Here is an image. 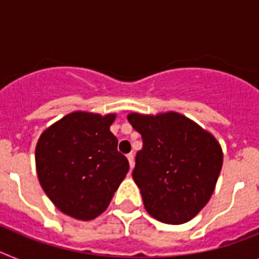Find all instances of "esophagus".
I'll use <instances>...</instances> for the list:
<instances>
[{"mask_svg":"<svg viewBox=\"0 0 259 259\" xmlns=\"http://www.w3.org/2000/svg\"><path fill=\"white\" fill-rule=\"evenodd\" d=\"M126 156H127V160H129L130 170H133V167H134V154L133 153H129Z\"/></svg>","mask_w":259,"mask_h":259,"instance_id":"34e87169","label":"esophagus"}]
</instances>
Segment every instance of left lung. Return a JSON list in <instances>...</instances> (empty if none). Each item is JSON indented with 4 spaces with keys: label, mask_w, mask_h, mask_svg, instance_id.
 <instances>
[{
    "label": "left lung",
    "mask_w": 259,
    "mask_h": 259,
    "mask_svg": "<svg viewBox=\"0 0 259 259\" xmlns=\"http://www.w3.org/2000/svg\"><path fill=\"white\" fill-rule=\"evenodd\" d=\"M127 121L141 134L133 179L147 213L164 224H184L205 207L223 166L220 143L207 130L175 112Z\"/></svg>",
    "instance_id": "obj_1"
}]
</instances>
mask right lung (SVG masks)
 <instances>
[{"label":"right lung","instance_id":"right-lung-1","mask_svg":"<svg viewBox=\"0 0 259 259\" xmlns=\"http://www.w3.org/2000/svg\"><path fill=\"white\" fill-rule=\"evenodd\" d=\"M116 114L73 112L39 137V183L54 205L77 220H93L108 208L129 171L110 132Z\"/></svg>","mask_w":259,"mask_h":259}]
</instances>
